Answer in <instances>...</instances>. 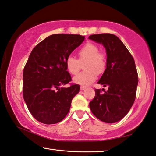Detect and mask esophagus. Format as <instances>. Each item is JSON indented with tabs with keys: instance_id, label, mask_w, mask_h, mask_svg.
<instances>
[{
	"instance_id": "34e87169",
	"label": "esophagus",
	"mask_w": 156,
	"mask_h": 156,
	"mask_svg": "<svg viewBox=\"0 0 156 156\" xmlns=\"http://www.w3.org/2000/svg\"><path fill=\"white\" fill-rule=\"evenodd\" d=\"M86 89V87H85V86H80V90H85Z\"/></svg>"
}]
</instances>
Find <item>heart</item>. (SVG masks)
<instances>
[{"mask_svg": "<svg viewBox=\"0 0 156 156\" xmlns=\"http://www.w3.org/2000/svg\"><path fill=\"white\" fill-rule=\"evenodd\" d=\"M99 48L96 44L88 42L78 51L79 59L76 60L69 56L66 58V67L69 73L76 75L81 68V64H85V71L78 73L73 78V82L79 85H87L94 81L98 73L104 71L106 66V56L103 52L98 51Z\"/></svg>", "mask_w": 156, "mask_h": 156, "instance_id": "b5f03b06", "label": "heart"}]
</instances>
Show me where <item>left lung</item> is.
<instances>
[{"mask_svg": "<svg viewBox=\"0 0 156 156\" xmlns=\"http://www.w3.org/2000/svg\"><path fill=\"white\" fill-rule=\"evenodd\" d=\"M89 39L102 44L106 49V69L98 83L108 87L104 93H101V89H95L90 108L102 122H117L127 115L135 99L138 75L134 58L115 34H92Z\"/></svg>", "mask_w": 156, "mask_h": 156, "instance_id": "left-lung-1", "label": "left lung"}]
</instances>
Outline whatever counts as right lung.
<instances>
[{
    "label": "right lung",
    "mask_w": 156,
    "mask_h": 156,
    "mask_svg": "<svg viewBox=\"0 0 156 156\" xmlns=\"http://www.w3.org/2000/svg\"><path fill=\"white\" fill-rule=\"evenodd\" d=\"M84 39L80 34H52L32 51L23 72V96L38 122L54 124L68 114L80 85L71 84L69 87H60L71 81L65 62Z\"/></svg>",
    "instance_id": "1"
}]
</instances>
